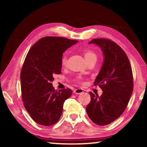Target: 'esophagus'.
<instances>
[{
  "label": "esophagus",
  "instance_id": "obj_1",
  "mask_svg": "<svg viewBox=\"0 0 147 147\" xmlns=\"http://www.w3.org/2000/svg\"><path fill=\"white\" fill-rule=\"evenodd\" d=\"M83 90L81 89V88H78V89H76L74 91V93L76 94H80L82 93H83Z\"/></svg>",
  "mask_w": 147,
  "mask_h": 147
}]
</instances>
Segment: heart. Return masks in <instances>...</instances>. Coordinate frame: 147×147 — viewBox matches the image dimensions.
Returning <instances> with one entry per match:
<instances>
[{
	"instance_id": "b5f03b06",
	"label": "heart",
	"mask_w": 147,
	"mask_h": 147,
	"mask_svg": "<svg viewBox=\"0 0 147 147\" xmlns=\"http://www.w3.org/2000/svg\"><path fill=\"white\" fill-rule=\"evenodd\" d=\"M84 56L85 58L86 62L92 59H96V55L94 51L90 49H84L83 51ZM67 63V57L64 55L61 59V64L63 66H65Z\"/></svg>"
}]
</instances>
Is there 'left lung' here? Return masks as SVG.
I'll list each match as a JSON object with an SVG mask.
<instances>
[{"mask_svg": "<svg viewBox=\"0 0 147 147\" xmlns=\"http://www.w3.org/2000/svg\"><path fill=\"white\" fill-rule=\"evenodd\" d=\"M98 45L102 51L104 62L94 86L102 94L90 92L91 101L86 107L88 117L99 126L109 124L125 110L133 91V78L129 59L122 48L106 39H94L89 44Z\"/></svg>", "mask_w": 147, "mask_h": 147, "instance_id": "obj_1", "label": "left lung"}]
</instances>
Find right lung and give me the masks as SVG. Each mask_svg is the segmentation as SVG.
<instances>
[{
    "label": "right lung",
    "mask_w": 147,
    "mask_h": 147,
    "mask_svg": "<svg viewBox=\"0 0 147 147\" xmlns=\"http://www.w3.org/2000/svg\"><path fill=\"white\" fill-rule=\"evenodd\" d=\"M78 41L45 37L28 52L21 72L24 106L34 121L43 126L55 124L61 117L65 100L72 94L69 88L57 91L51 82L61 73L63 52Z\"/></svg>",
    "instance_id": "add662e5"
}]
</instances>
